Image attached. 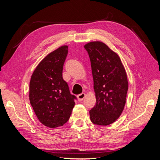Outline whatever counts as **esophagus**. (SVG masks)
Instances as JSON below:
<instances>
[{
    "mask_svg": "<svg viewBox=\"0 0 160 160\" xmlns=\"http://www.w3.org/2000/svg\"><path fill=\"white\" fill-rule=\"evenodd\" d=\"M77 97H78V100H79V101H83V99L85 98V93H82L78 95V96H77Z\"/></svg>",
    "mask_w": 160,
    "mask_h": 160,
    "instance_id": "1",
    "label": "esophagus"
}]
</instances>
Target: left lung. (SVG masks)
<instances>
[{"label":"left lung","instance_id":"obj_1","mask_svg":"<svg viewBox=\"0 0 160 160\" xmlns=\"http://www.w3.org/2000/svg\"><path fill=\"white\" fill-rule=\"evenodd\" d=\"M93 78L96 104L89 111L92 123L108 125L123 111L128 90L126 71L119 57L100 41L87 43Z\"/></svg>","mask_w":160,"mask_h":160}]
</instances>
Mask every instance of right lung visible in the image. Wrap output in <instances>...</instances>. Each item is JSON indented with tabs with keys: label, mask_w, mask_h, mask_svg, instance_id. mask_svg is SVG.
Instances as JSON below:
<instances>
[{
	"label": "right lung",
	"mask_w": 160,
	"mask_h": 160,
	"mask_svg": "<svg viewBox=\"0 0 160 160\" xmlns=\"http://www.w3.org/2000/svg\"><path fill=\"white\" fill-rule=\"evenodd\" d=\"M68 46L51 52L37 65L31 76L29 100L35 115L45 126L55 128L66 123L75 106L76 97L71 95L62 79V68Z\"/></svg>",
	"instance_id": "obj_1"
}]
</instances>
